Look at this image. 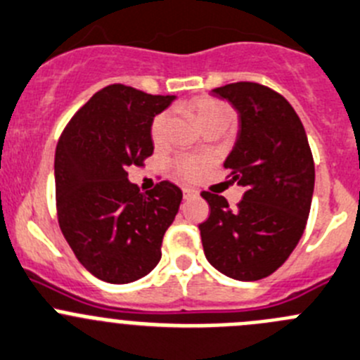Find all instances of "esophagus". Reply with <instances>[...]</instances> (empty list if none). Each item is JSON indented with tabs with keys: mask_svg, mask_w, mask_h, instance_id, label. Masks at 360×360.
<instances>
[{
	"mask_svg": "<svg viewBox=\"0 0 360 360\" xmlns=\"http://www.w3.org/2000/svg\"><path fill=\"white\" fill-rule=\"evenodd\" d=\"M198 196H200V191L191 189V187H186V189H184V200H193V198Z\"/></svg>",
	"mask_w": 360,
	"mask_h": 360,
	"instance_id": "1",
	"label": "esophagus"
}]
</instances>
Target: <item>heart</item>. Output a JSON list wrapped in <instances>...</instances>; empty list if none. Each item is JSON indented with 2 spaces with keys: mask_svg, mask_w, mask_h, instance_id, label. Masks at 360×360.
I'll list each match as a JSON object with an SVG mask.
<instances>
[{
  "mask_svg": "<svg viewBox=\"0 0 360 360\" xmlns=\"http://www.w3.org/2000/svg\"><path fill=\"white\" fill-rule=\"evenodd\" d=\"M186 108L196 116L201 127L208 125V123L221 122V120H226V122L233 120V109L229 108L226 102L210 97V95H201V97L193 98L191 102H187ZM167 120H169V115L166 111H162L153 116L152 123H150V139H152V143L155 146H160L164 143ZM203 169L205 160L200 159V157H180V159H176L173 162L174 176L184 180V182H193L196 178H200Z\"/></svg>",
  "mask_w": 360,
  "mask_h": 360,
  "instance_id": "obj_1",
  "label": "heart"
}]
</instances>
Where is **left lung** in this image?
<instances>
[{"label":"left lung","instance_id":"obj_1","mask_svg":"<svg viewBox=\"0 0 360 360\" xmlns=\"http://www.w3.org/2000/svg\"><path fill=\"white\" fill-rule=\"evenodd\" d=\"M240 115V131L224 167L245 189L237 208L203 191L210 215L200 224L212 266L237 281H258L288 259L306 229L314 160L299 115L272 88L231 83L215 88Z\"/></svg>","mask_w":360,"mask_h":360}]
</instances>
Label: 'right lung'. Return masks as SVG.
Here are the masks:
<instances>
[{
	"label": "right lung",
	"mask_w": 360,
	"mask_h": 360,
	"mask_svg": "<svg viewBox=\"0 0 360 360\" xmlns=\"http://www.w3.org/2000/svg\"><path fill=\"white\" fill-rule=\"evenodd\" d=\"M173 98L109 84L72 116L58 141L61 233L81 265L105 283L125 285L155 269L182 201L167 180L141 193L127 178L129 166H143L153 153L150 123Z\"/></svg>",
	"instance_id": "add662e5"
}]
</instances>
